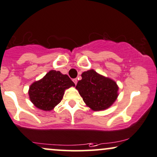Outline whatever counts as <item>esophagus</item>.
Returning a JSON list of instances; mask_svg holds the SVG:
<instances>
[{
  "instance_id": "34e87169",
  "label": "esophagus",
  "mask_w": 157,
  "mask_h": 157,
  "mask_svg": "<svg viewBox=\"0 0 157 157\" xmlns=\"http://www.w3.org/2000/svg\"><path fill=\"white\" fill-rule=\"evenodd\" d=\"M73 82H74V84L76 85V84H77V82H78V80H77V78H73Z\"/></svg>"
}]
</instances>
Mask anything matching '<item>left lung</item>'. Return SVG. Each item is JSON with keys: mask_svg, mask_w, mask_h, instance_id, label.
<instances>
[{"mask_svg": "<svg viewBox=\"0 0 157 157\" xmlns=\"http://www.w3.org/2000/svg\"><path fill=\"white\" fill-rule=\"evenodd\" d=\"M75 88L85 103L93 111H101L109 108L118 96V86L111 79L90 70L82 74Z\"/></svg>", "mask_w": 157, "mask_h": 157, "instance_id": "left-lung-1", "label": "left lung"}]
</instances>
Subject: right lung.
<instances>
[{"label": "right lung", "mask_w": 157, "mask_h": 157, "mask_svg": "<svg viewBox=\"0 0 157 157\" xmlns=\"http://www.w3.org/2000/svg\"><path fill=\"white\" fill-rule=\"evenodd\" d=\"M75 84L67 75L59 71H50L43 78L30 86L29 96L36 107L44 111H51L61 102L65 90Z\"/></svg>", "instance_id": "obj_1"}]
</instances>
